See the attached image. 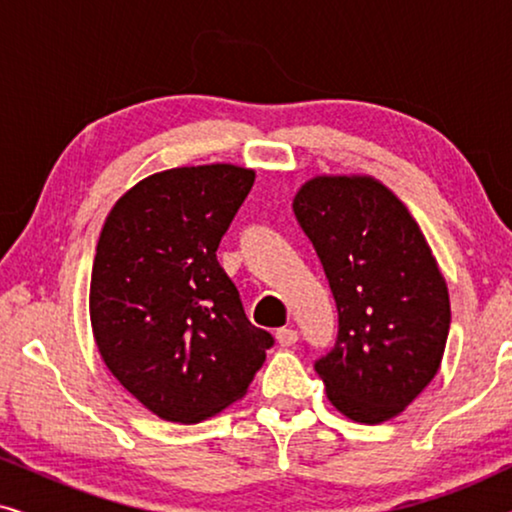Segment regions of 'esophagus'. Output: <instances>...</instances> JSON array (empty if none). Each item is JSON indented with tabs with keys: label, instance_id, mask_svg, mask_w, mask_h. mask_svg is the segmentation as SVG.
Returning <instances> with one entry per match:
<instances>
[{
	"label": "esophagus",
	"instance_id": "34e87169",
	"mask_svg": "<svg viewBox=\"0 0 512 512\" xmlns=\"http://www.w3.org/2000/svg\"><path fill=\"white\" fill-rule=\"evenodd\" d=\"M275 338L282 347H291L298 342V331L296 328H279V331L275 333Z\"/></svg>",
	"mask_w": 512,
	"mask_h": 512
}]
</instances>
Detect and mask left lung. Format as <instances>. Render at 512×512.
<instances>
[{
    "label": "left lung",
    "mask_w": 512,
    "mask_h": 512,
    "mask_svg": "<svg viewBox=\"0 0 512 512\" xmlns=\"http://www.w3.org/2000/svg\"><path fill=\"white\" fill-rule=\"evenodd\" d=\"M335 307L338 338L314 363L342 415L380 424L436 377L450 333L445 277L408 207L373 177H314L293 198Z\"/></svg>",
    "instance_id": "left-lung-1"
}]
</instances>
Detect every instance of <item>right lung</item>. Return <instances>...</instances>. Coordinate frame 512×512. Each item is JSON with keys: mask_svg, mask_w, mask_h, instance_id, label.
<instances>
[{"mask_svg": "<svg viewBox=\"0 0 512 512\" xmlns=\"http://www.w3.org/2000/svg\"><path fill=\"white\" fill-rule=\"evenodd\" d=\"M256 174L174 167L111 209L90 277V324L111 375L153 415L198 424L247 394L272 335L216 261Z\"/></svg>", "mask_w": 512, "mask_h": 512, "instance_id": "add662e5", "label": "right lung"}]
</instances>
